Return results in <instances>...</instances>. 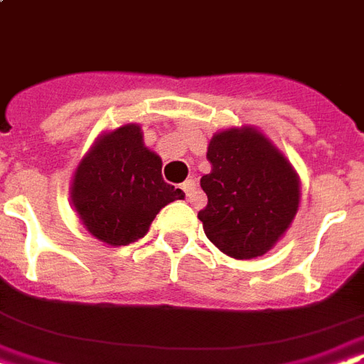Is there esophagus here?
Listing matches in <instances>:
<instances>
[{"label": "esophagus", "mask_w": 364, "mask_h": 364, "mask_svg": "<svg viewBox=\"0 0 364 364\" xmlns=\"http://www.w3.org/2000/svg\"><path fill=\"white\" fill-rule=\"evenodd\" d=\"M182 190H184V193L188 196V198H192L193 193H196V180L193 178L186 180L184 184H182Z\"/></svg>", "instance_id": "1"}]
</instances>
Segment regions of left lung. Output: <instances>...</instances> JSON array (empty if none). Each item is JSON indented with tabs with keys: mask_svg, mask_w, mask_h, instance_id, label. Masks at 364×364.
Segmentation results:
<instances>
[{
	"mask_svg": "<svg viewBox=\"0 0 364 364\" xmlns=\"http://www.w3.org/2000/svg\"><path fill=\"white\" fill-rule=\"evenodd\" d=\"M211 172L201 176L205 236L234 259L264 255L288 230L299 207V176L272 141L253 127L217 132L207 147Z\"/></svg>",
	"mask_w": 364,
	"mask_h": 364,
	"instance_id": "8db88e82",
	"label": "left lung"
}]
</instances>
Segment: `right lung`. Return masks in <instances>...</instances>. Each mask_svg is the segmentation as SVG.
Returning a JSON list of instances; mask_svg holds the SVG:
<instances>
[{
    "instance_id": "right-lung-1",
    "label": "right lung",
    "mask_w": 364,
    "mask_h": 364,
    "mask_svg": "<svg viewBox=\"0 0 364 364\" xmlns=\"http://www.w3.org/2000/svg\"><path fill=\"white\" fill-rule=\"evenodd\" d=\"M161 157L144 146L140 124L101 134L78 163L70 201L84 228L107 245H128L147 234L165 205L184 199L166 184Z\"/></svg>"
}]
</instances>
